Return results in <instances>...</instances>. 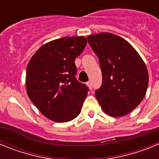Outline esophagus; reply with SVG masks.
<instances>
[{"mask_svg":"<svg viewBox=\"0 0 159 159\" xmlns=\"http://www.w3.org/2000/svg\"><path fill=\"white\" fill-rule=\"evenodd\" d=\"M87 85H88V87L90 88V89H92V82H91V81H88V82L87 83Z\"/></svg>","mask_w":159,"mask_h":159,"instance_id":"34e87169","label":"esophagus"}]
</instances>
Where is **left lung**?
Masks as SVG:
<instances>
[{
  "instance_id": "1",
  "label": "left lung",
  "mask_w": 159,
  "mask_h": 159,
  "mask_svg": "<svg viewBox=\"0 0 159 159\" xmlns=\"http://www.w3.org/2000/svg\"><path fill=\"white\" fill-rule=\"evenodd\" d=\"M88 43L99 57L102 84L95 97L103 112L112 117L128 115L147 92L148 71L130 43L110 32L90 35Z\"/></svg>"
}]
</instances>
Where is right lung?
<instances>
[{"mask_svg":"<svg viewBox=\"0 0 159 159\" xmlns=\"http://www.w3.org/2000/svg\"><path fill=\"white\" fill-rule=\"evenodd\" d=\"M87 42L84 36L52 40L38 49L28 64V95L38 110L52 121H71L80 113L88 88L75 78V60Z\"/></svg>","mask_w":159,"mask_h":159,"instance_id":"add662e5","label":"right lung"}]
</instances>
